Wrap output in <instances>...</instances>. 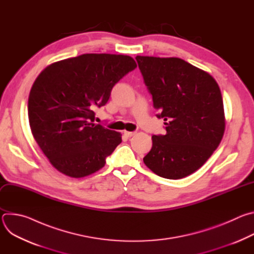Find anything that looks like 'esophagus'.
<instances>
[{"label": "esophagus", "mask_w": 254, "mask_h": 254, "mask_svg": "<svg viewBox=\"0 0 254 254\" xmlns=\"http://www.w3.org/2000/svg\"><path fill=\"white\" fill-rule=\"evenodd\" d=\"M135 132L134 131H127V130H125V135L127 136V137H130L132 135H134Z\"/></svg>", "instance_id": "1"}]
</instances>
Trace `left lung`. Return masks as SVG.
<instances>
[{
    "instance_id": "obj_1",
    "label": "left lung",
    "mask_w": 254,
    "mask_h": 254,
    "mask_svg": "<svg viewBox=\"0 0 254 254\" xmlns=\"http://www.w3.org/2000/svg\"><path fill=\"white\" fill-rule=\"evenodd\" d=\"M167 133L153 135L143 163L160 177L178 180L198 169L218 148L225 130L220 88L208 72L177 57L136 56Z\"/></svg>"
}]
</instances>
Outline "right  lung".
<instances>
[{"label":"right lung","instance_id":"1","mask_svg":"<svg viewBox=\"0 0 254 254\" xmlns=\"http://www.w3.org/2000/svg\"><path fill=\"white\" fill-rule=\"evenodd\" d=\"M136 67L130 56L82 54L48 65L28 99L32 134L50 164L71 178L89 176L105 165L122 133L93 123V110Z\"/></svg>","mask_w":254,"mask_h":254}]
</instances>
